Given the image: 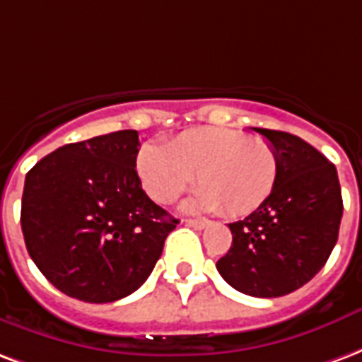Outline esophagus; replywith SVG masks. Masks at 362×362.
Listing matches in <instances>:
<instances>
[{"label":"esophagus","mask_w":362,"mask_h":362,"mask_svg":"<svg viewBox=\"0 0 362 362\" xmlns=\"http://www.w3.org/2000/svg\"><path fill=\"white\" fill-rule=\"evenodd\" d=\"M185 223H187V226H191V228H194V229H204L206 226H210V221L200 220V218H197V220H191V218H189V220H185Z\"/></svg>","instance_id":"1"}]
</instances>
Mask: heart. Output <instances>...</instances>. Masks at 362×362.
<instances>
[{
	"instance_id": "b5f03b06",
	"label": "heart",
	"mask_w": 362,
	"mask_h": 362,
	"mask_svg": "<svg viewBox=\"0 0 362 362\" xmlns=\"http://www.w3.org/2000/svg\"><path fill=\"white\" fill-rule=\"evenodd\" d=\"M150 199L171 204L197 177L192 210L249 216L270 199L279 177V154L266 139L235 129L199 127L177 134L165 150L144 144L134 160Z\"/></svg>"
}]
</instances>
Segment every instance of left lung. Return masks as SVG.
I'll list each match as a JSON object with an SVG mask.
<instances>
[{"label": "left lung", "instance_id": "obj_1", "mask_svg": "<svg viewBox=\"0 0 362 362\" xmlns=\"http://www.w3.org/2000/svg\"><path fill=\"white\" fill-rule=\"evenodd\" d=\"M252 131L278 150V183L258 210L229 223L233 243L216 268L237 291L272 299L303 287L326 264L344 200L336 165L315 146L284 131Z\"/></svg>", "mask_w": 362, "mask_h": 362}]
</instances>
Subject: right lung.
Here are the masks:
<instances>
[{
  "instance_id": "obj_1",
  "label": "right lung",
  "mask_w": 362,
  "mask_h": 362,
  "mask_svg": "<svg viewBox=\"0 0 362 362\" xmlns=\"http://www.w3.org/2000/svg\"><path fill=\"white\" fill-rule=\"evenodd\" d=\"M139 146L136 131H115L65 144L26 173V250L73 299L113 303L136 291L179 223L142 191Z\"/></svg>"
}]
</instances>
